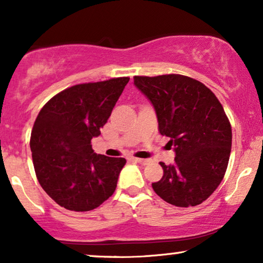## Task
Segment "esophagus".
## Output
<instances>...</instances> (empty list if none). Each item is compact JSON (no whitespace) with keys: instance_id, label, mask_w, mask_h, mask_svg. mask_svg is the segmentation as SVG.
<instances>
[{"instance_id":"1","label":"esophagus","mask_w":263,"mask_h":263,"mask_svg":"<svg viewBox=\"0 0 263 263\" xmlns=\"http://www.w3.org/2000/svg\"><path fill=\"white\" fill-rule=\"evenodd\" d=\"M130 160H131V161H133V162H137V163H140V164H146V163H147V160H143V158L131 157Z\"/></svg>"}]
</instances>
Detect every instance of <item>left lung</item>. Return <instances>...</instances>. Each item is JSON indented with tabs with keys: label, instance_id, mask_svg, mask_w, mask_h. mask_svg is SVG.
<instances>
[{
	"label": "left lung",
	"instance_id": "8db88e82",
	"mask_svg": "<svg viewBox=\"0 0 263 263\" xmlns=\"http://www.w3.org/2000/svg\"><path fill=\"white\" fill-rule=\"evenodd\" d=\"M135 86L153 103L158 131L175 146V162L153 183L158 197L179 207L205 201L227 172L231 153V125L217 96L192 77L169 73L135 76Z\"/></svg>",
	"mask_w": 263,
	"mask_h": 263
}]
</instances>
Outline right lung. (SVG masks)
Instances as JSON below:
<instances>
[{
	"mask_svg": "<svg viewBox=\"0 0 263 263\" xmlns=\"http://www.w3.org/2000/svg\"><path fill=\"white\" fill-rule=\"evenodd\" d=\"M128 81L76 84L40 109L29 142L33 165L40 186L59 206L90 211L116 191L126 160L95 154L91 139L101 135Z\"/></svg>",
	"mask_w": 263,
	"mask_h": 263,
	"instance_id": "obj_1",
	"label": "right lung"
}]
</instances>
